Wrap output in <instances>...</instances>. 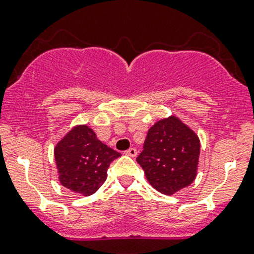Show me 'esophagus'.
<instances>
[{
	"label": "esophagus",
	"mask_w": 254,
	"mask_h": 254,
	"mask_svg": "<svg viewBox=\"0 0 254 254\" xmlns=\"http://www.w3.org/2000/svg\"><path fill=\"white\" fill-rule=\"evenodd\" d=\"M125 153H127V156H130V157H136L137 156L136 148H134V147H131V148H129L127 151H125Z\"/></svg>",
	"instance_id": "34e87169"
}]
</instances>
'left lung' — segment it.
Listing matches in <instances>:
<instances>
[{
  "label": "left lung",
  "mask_w": 254,
  "mask_h": 254,
  "mask_svg": "<svg viewBox=\"0 0 254 254\" xmlns=\"http://www.w3.org/2000/svg\"><path fill=\"white\" fill-rule=\"evenodd\" d=\"M200 140L179 118L161 119L148 129L136 161L148 183L171 195L194 182L198 171Z\"/></svg>",
  "instance_id": "1"
}]
</instances>
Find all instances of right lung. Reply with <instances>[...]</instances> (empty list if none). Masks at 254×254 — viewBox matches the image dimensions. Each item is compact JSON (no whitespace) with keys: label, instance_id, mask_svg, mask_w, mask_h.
I'll use <instances>...</instances> for the list:
<instances>
[{"label":"right lung","instance_id":"right-lung-1","mask_svg":"<svg viewBox=\"0 0 254 254\" xmlns=\"http://www.w3.org/2000/svg\"><path fill=\"white\" fill-rule=\"evenodd\" d=\"M59 181L71 191L87 196L107 179V171L120 153L99 141L88 125L72 127L55 146Z\"/></svg>","mask_w":254,"mask_h":254}]
</instances>
